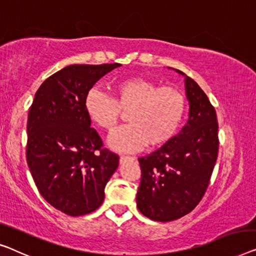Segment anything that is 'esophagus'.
<instances>
[{"mask_svg": "<svg viewBox=\"0 0 256 256\" xmlns=\"http://www.w3.org/2000/svg\"><path fill=\"white\" fill-rule=\"evenodd\" d=\"M132 160H134V158H132V156H124V155H122L120 158V164H122V163H125L126 161H132Z\"/></svg>", "mask_w": 256, "mask_h": 256, "instance_id": "esophagus-1", "label": "esophagus"}]
</instances>
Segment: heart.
Returning <instances> with one entry per match:
<instances>
[{"mask_svg":"<svg viewBox=\"0 0 256 256\" xmlns=\"http://www.w3.org/2000/svg\"><path fill=\"white\" fill-rule=\"evenodd\" d=\"M114 98L92 88L84 108L93 123L112 132L128 112L130 125L118 128L109 138V146L117 152H132L144 144L158 147L176 136L186 112L185 96L174 87H160L150 80L132 77L112 85Z\"/></svg>","mask_w":256,"mask_h":256,"instance_id":"1","label":"heart"}]
</instances>
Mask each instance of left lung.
Listing matches in <instances>:
<instances>
[{"label":"left lung","mask_w":256,"mask_h":256,"mask_svg":"<svg viewBox=\"0 0 256 256\" xmlns=\"http://www.w3.org/2000/svg\"><path fill=\"white\" fill-rule=\"evenodd\" d=\"M185 88L190 104L188 124L158 150L139 158L141 180L136 206L142 215L158 222L180 218L199 204L218 154L215 108L188 76Z\"/></svg>","instance_id":"obj_1"}]
</instances>
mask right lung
<instances>
[{"label": "right lung", "mask_w": 256, "mask_h": 256, "mask_svg": "<svg viewBox=\"0 0 256 256\" xmlns=\"http://www.w3.org/2000/svg\"><path fill=\"white\" fill-rule=\"evenodd\" d=\"M120 63L74 64L41 84L28 118L26 158L44 200L66 215L94 212L120 156L104 148L84 108L94 84Z\"/></svg>", "instance_id": "add662e5"}]
</instances>
